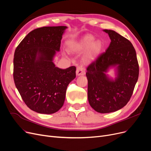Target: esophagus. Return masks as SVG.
Returning <instances> with one entry per match:
<instances>
[{
	"label": "esophagus",
	"instance_id": "esophagus-1",
	"mask_svg": "<svg viewBox=\"0 0 151 151\" xmlns=\"http://www.w3.org/2000/svg\"><path fill=\"white\" fill-rule=\"evenodd\" d=\"M85 74V70L81 66L78 67L76 68V75L80 76Z\"/></svg>",
	"mask_w": 151,
	"mask_h": 151
}]
</instances>
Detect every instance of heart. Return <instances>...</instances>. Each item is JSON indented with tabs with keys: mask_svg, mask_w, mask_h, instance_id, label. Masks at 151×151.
I'll use <instances>...</instances> for the list:
<instances>
[{
	"mask_svg": "<svg viewBox=\"0 0 151 151\" xmlns=\"http://www.w3.org/2000/svg\"><path fill=\"white\" fill-rule=\"evenodd\" d=\"M92 36H85L78 41L68 42V47L73 51L80 52L84 49L83 58L85 60H94L98 56L102 49V44L100 41H94Z\"/></svg>",
	"mask_w": 151,
	"mask_h": 151,
	"instance_id": "heart-1",
	"label": "heart"
}]
</instances>
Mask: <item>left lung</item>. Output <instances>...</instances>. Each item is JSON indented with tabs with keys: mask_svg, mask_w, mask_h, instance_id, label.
<instances>
[{
	"mask_svg": "<svg viewBox=\"0 0 151 151\" xmlns=\"http://www.w3.org/2000/svg\"><path fill=\"white\" fill-rule=\"evenodd\" d=\"M111 42L106 52L87 68L88 98L96 112L107 114L125 106L139 76V65L132 44L116 32L104 29ZM114 69L115 78L107 73Z\"/></svg>",
	"mask_w": 151,
	"mask_h": 151,
	"instance_id": "obj_1",
	"label": "left lung"
}]
</instances>
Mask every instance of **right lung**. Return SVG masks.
I'll return each mask as SVG.
<instances>
[{"label":"right lung","mask_w":151,"mask_h":151,"mask_svg":"<svg viewBox=\"0 0 151 151\" xmlns=\"http://www.w3.org/2000/svg\"><path fill=\"white\" fill-rule=\"evenodd\" d=\"M67 27H44L32 30L17 47L14 79L26 105L39 114H52L63 106L69 83L76 78V67L61 69L53 62L60 51Z\"/></svg>","instance_id":"right-lung-1"}]
</instances>
